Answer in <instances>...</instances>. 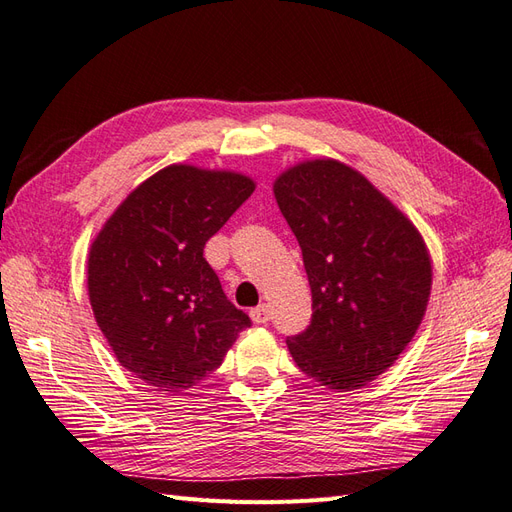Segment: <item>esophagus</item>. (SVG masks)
I'll use <instances>...</instances> for the list:
<instances>
[{
	"label": "esophagus",
	"instance_id": "esophagus-1",
	"mask_svg": "<svg viewBox=\"0 0 512 512\" xmlns=\"http://www.w3.org/2000/svg\"><path fill=\"white\" fill-rule=\"evenodd\" d=\"M251 320L255 324H266L270 320V307L268 305H259L251 311Z\"/></svg>",
	"mask_w": 512,
	"mask_h": 512
}]
</instances>
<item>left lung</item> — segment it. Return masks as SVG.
<instances>
[{
    "instance_id": "8db88e82",
    "label": "left lung",
    "mask_w": 512,
    "mask_h": 512,
    "mask_svg": "<svg viewBox=\"0 0 512 512\" xmlns=\"http://www.w3.org/2000/svg\"><path fill=\"white\" fill-rule=\"evenodd\" d=\"M303 251L313 316L287 339L300 372L355 391L387 372L415 337L430 300L432 259L422 233L357 168L303 160L272 183Z\"/></svg>"
}]
</instances>
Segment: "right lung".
I'll use <instances>...</instances> for the list:
<instances>
[{"instance_id":"right-lung-1","label":"right lung","mask_w":512,"mask_h":512,"mask_svg":"<svg viewBox=\"0 0 512 512\" xmlns=\"http://www.w3.org/2000/svg\"><path fill=\"white\" fill-rule=\"evenodd\" d=\"M253 190L238 170L170 164L131 190L90 244L97 326L123 368L149 387L199 385L251 326L203 248Z\"/></svg>"}]
</instances>
